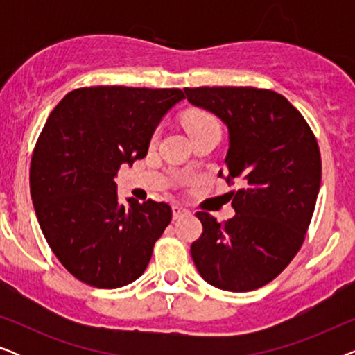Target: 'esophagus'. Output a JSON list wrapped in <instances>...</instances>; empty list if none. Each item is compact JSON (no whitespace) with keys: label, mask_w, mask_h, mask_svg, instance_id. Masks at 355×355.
Listing matches in <instances>:
<instances>
[{"label":"esophagus","mask_w":355,"mask_h":355,"mask_svg":"<svg viewBox=\"0 0 355 355\" xmlns=\"http://www.w3.org/2000/svg\"><path fill=\"white\" fill-rule=\"evenodd\" d=\"M189 211L186 207H182V205H173V218L174 220H179V218H182V216H186V215H189Z\"/></svg>","instance_id":"obj_1"}]
</instances>
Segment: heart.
I'll use <instances>...</instances> for the list:
<instances>
[{"mask_svg": "<svg viewBox=\"0 0 355 355\" xmlns=\"http://www.w3.org/2000/svg\"><path fill=\"white\" fill-rule=\"evenodd\" d=\"M182 123H184V128L187 129V132L191 134V137L198 132H203V130L220 129V123H218L215 116L203 110L189 111V113L184 116Z\"/></svg>", "mask_w": 355, "mask_h": 355, "instance_id": "obj_1", "label": "heart"}]
</instances>
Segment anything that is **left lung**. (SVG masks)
Wrapping results in <instances>:
<instances>
[{
    "instance_id": "1",
    "label": "left lung",
    "mask_w": 355,
    "mask_h": 355,
    "mask_svg": "<svg viewBox=\"0 0 355 355\" xmlns=\"http://www.w3.org/2000/svg\"><path fill=\"white\" fill-rule=\"evenodd\" d=\"M193 106L216 114L230 132L227 182L236 215L218 223L198 211L203 232L191 245L208 284L247 293L273 281L305 239L322 182L317 139L304 116L273 90L255 87L184 89Z\"/></svg>"
}]
</instances>
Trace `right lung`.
<instances>
[{
  "instance_id": "right-lung-1",
  "label": "right lung",
  "mask_w": 355,
  "mask_h": 355,
  "mask_svg": "<svg viewBox=\"0 0 355 355\" xmlns=\"http://www.w3.org/2000/svg\"><path fill=\"white\" fill-rule=\"evenodd\" d=\"M182 98L179 89L84 87L46 119L31 163L33 208L53 254L82 283L121 288L147 268L171 207L124 205L114 178L147 155L159 121Z\"/></svg>"
}]
</instances>
